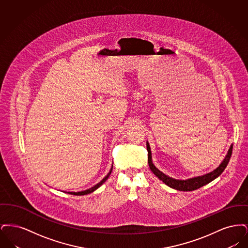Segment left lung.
I'll return each mask as SVG.
<instances>
[{"label": "left lung", "mask_w": 248, "mask_h": 248, "mask_svg": "<svg viewBox=\"0 0 248 248\" xmlns=\"http://www.w3.org/2000/svg\"><path fill=\"white\" fill-rule=\"evenodd\" d=\"M147 150H148L149 166H150L151 170L153 171V173L156 177H158L160 180H162L165 184H166L168 187H170L172 189L182 190V191H190V190L199 189L201 187L210 183L214 179H216L217 177H219L222 174V172L224 171L225 168L227 167V165L229 164V161H230L231 156L232 154V144L231 145L224 160L222 161V163L219 165L217 168H216L214 171L208 173V174L199 176V177H191V178L185 179V180L184 179L183 180L182 179H176V178H173V177H168L163 172H161L153 164L151 147H150V144L148 142H147Z\"/></svg>", "instance_id": "left-lung-1"}]
</instances>
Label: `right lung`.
Returning <instances> with one entry per match:
<instances>
[{"instance_id": "add662e5", "label": "right lung", "mask_w": 248, "mask_h": 248, "mask_svg": "<svg viewBox=\"0 0 248 248\" xmlns=\"http://www.w3.org/2000/svg\"><path fill=\"white\" fill-rule=\"evenodd\" d=\"M111 171H112V167H111V169H110V171L108 173V175H107L106 177H104L99 183H97L96 185H94V187H91L90 189H85V190H82V191H78V192H69V193H71V194H73V195H85V194H89V193H91V192H93L94 191L95 189H98L105 181H106L107 179H108V177H109V175H110V173H111Z\"/></svg>"}]
</instances>
